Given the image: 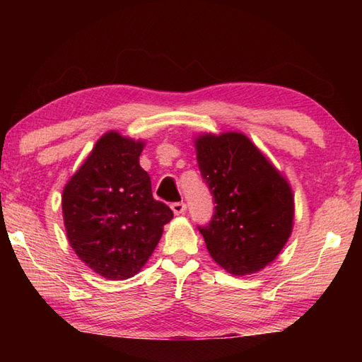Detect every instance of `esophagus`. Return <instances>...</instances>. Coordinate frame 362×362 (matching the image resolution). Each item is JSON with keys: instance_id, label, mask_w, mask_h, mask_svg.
Instances as JSON below:
<instances>
[{"instance_id": "esophagus-1", "label": "esophagus", "mask_w": 362, "mask_h": 362, "mask_svg": "<svg viewBox=\"0 0 362 362\" xmlns=\"http://www.w3.org/2000/svg\"><path fill=\"white\" fill-rule=\"evenodd\" d=\"M170 209L174 211L175 216H180V214H183V212L187 211V204L183 203V201H177V203L170 204Z\"/></svg>"}]
</instances>
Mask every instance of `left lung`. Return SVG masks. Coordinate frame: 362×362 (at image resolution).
Instances as JSON below:
<instances>
[{"label": "left lung", "instance_id": "8db88e82", "mask_svg": "<svg viewBox=\"0 0 362 362\" xmlns=\"http://www.w3.org/2000/svg\"><path fill=\"white\" fill-rule=\"evenodd\" d=\"M196 159L216 204L211 222L198 226L211 257L238 276L259 272L291 236L289 183L240 132L196 139Z\"/></svg>", "mask_w": 362, "mask_h": 362}]
</instances>
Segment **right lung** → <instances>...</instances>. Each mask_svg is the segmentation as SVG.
I'll use <instances>...</instances> for the list:
<instances>
[{
  "label": "right lung",
  "mask_w": 362,
  "mask_h": 362,
  "mask_svg": "<svg viewBox=\"0 0 362 362\" xmlns=\"http://www.w3.org/2000/svg\"><path fill=\"white\" fill-rule=\"evenodd\" d=\"M144 142L107 132L66 183L62 211L70 246L100 276L121 281L137 274L174 217L156 201L140 168Z\"/></svg>",
  "instance_id": "right-lung-1"
}]
</instances>
